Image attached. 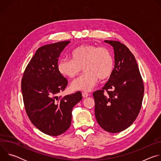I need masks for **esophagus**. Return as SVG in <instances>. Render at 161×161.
<instances>
[{
  "label": "esophagus",
  "instance_id": "1",
  "mask_svg": "<svg viewBox=\"0 0 161 161\" xmlns=\"http://www.w3.org/2000/svg\"><path fill=\"white\" fill-rule=\"evenodd\" d=\"M88 96H89V94H88V93H86V92H83V93H82V96H83V98H86V97H87Z\"/></svg>",
  "mask_w": 161,
  "mask_h": 161
}]
</instances>
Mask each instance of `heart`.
<instances>
[{
    "label": "heart",
    "mask_w": 161,
    "mask_h": 161,
    "mask_svg": "<svg viewBox=\"0 0 161 161\" xmlns=\"http://www.w3.org/2000/svg\"><path fill=\"white\" fill-rule=\"evenodd\" d=\"M71 58H62L57 64L59 73L69 78L77 76L81 67L85 72L75 79L71 87L73 90L89 92L97 82L109 78L114 69V60L111 52L105 47L94 44H83L71 53Z\"/></svg>",
    "instance_id": "1"
}]
</instances>
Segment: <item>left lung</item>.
Instances as JSON below:
<instances>
[{"label": "left lung", "instance_id": "1", "mask_svg": "<svg viewBox=\"0 0 161 161\" xmlns=\"http://www.w3.org/2000/svg\"><path fill=\"white\" fill-rule=\"evenodd\" d=\"M104 42L113 48L114 67L103 90L93 94L95 115L104 130L117 133L130 126L138 115L144 85L135 57L126 46L117 41Z\"/></svg>", "mask_w": 161, "mask_h": 161}]
</instances>
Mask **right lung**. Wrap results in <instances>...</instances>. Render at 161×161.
<instances>
[{
  "label": "right lung",
  "mask_w": 161,
  "mask_h": 161,
  "mask_svg": "<svg viewBox=\"0 0 161 161\" xmlns=\"http://www.w3.org/2000/svg\"><path fill=\"white\" fill-rule=\"evenodd\" d=\"M69 41L44 45L37 49L21 80L25 111L31 122L50 136L65 132L71 124L73 108L82 99L80 92L58 97L67 80L57 69L60 53Z\"/></svg>",
  "instance_id": "1"
}]
</instances>
